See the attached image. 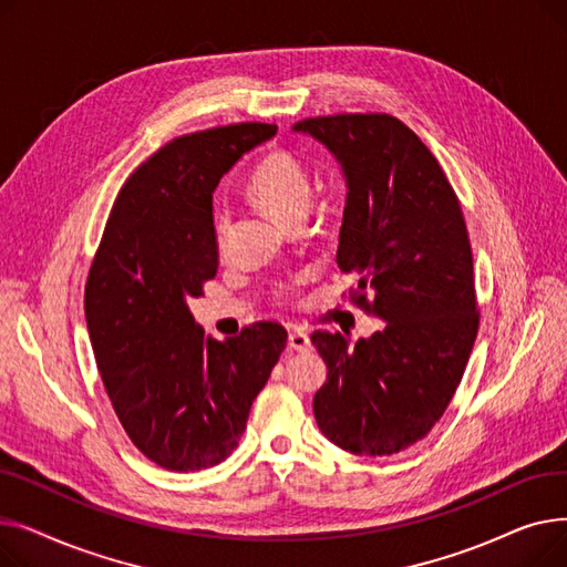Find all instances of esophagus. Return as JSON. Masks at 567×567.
I'll use <instances>...</instances> for the list:
<instances>
[{
	"label": "esophagus",
	"instance_id": "obj_1",
	"mask_svg": "<svg viewBox=\"0 0 567 567\" xmlns=\"http://www.w3.org/2000/svg\"><path fill=\"white\" fill-rule=\"evenodd\" d=\"M289 349H293V351H310V338H308V333H303V331H291L289 333Z\"/></svg>",
	"mask_w": 567,
	"mask_h": 567
}]
</instances>
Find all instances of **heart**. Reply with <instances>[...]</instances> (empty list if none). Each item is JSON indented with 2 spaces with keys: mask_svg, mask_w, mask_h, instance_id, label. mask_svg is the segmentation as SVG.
I'll return each instance as SVG.
<instances>
[{
  "mask_svg": "<svg viewBox=\"0 0 567 567\" xmlns=\"http://www.w3.org/2000/svg\"><path fill=\"white\" fill-rule=\"evenodd\" d=\"M248 190L259 199L268 212L287 225L301 223L312 202V174L308 165L287 148L268 152L250 172ZM229 229V214L225 206L214 212L216 244L223 248ZM280 293H289V285L280 287Z\"/></svg>",
  "mask_w": 567,
  "mask_h": 567,
  "instance_id": "heart-1",
  "label": "heart"
}]
</instances>
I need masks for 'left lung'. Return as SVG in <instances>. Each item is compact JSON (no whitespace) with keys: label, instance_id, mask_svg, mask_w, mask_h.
Returning a JSON list of instances; mask_svg holds the SVG:
<instances>
[{"label":"left lung","instance_id":"left-lung-1","mask_svg":"<svg viewBox=\"0 0 567 567\" xmlns=\"http://www.w3.org/2000/svg\"><path fill=\"white\" fill-rule=\"evenodd\" d=\"M342 163L338 266L349 301L385 321L368 340L315 331L329 365L315 419L338 449L383 457L430 434L478 336L473 255L460 199L423 140L385 112L310 116L293 126Z\"/></svg>","mask_w":567,"mask_h":567}]
</instances>
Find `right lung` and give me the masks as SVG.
<instances>
[{
    "instance_id": "obj_1",
    "label": "right lung",
    "mask_w": 567,
    "mask_h": 567,
    "mask_svg": "<svg viewBox=\"0 0 567 567\" xmlns=\"http://www.w3.org/2000/svg\"><path fill=\"white\" fill-rule=\"evenodd\" d=\"M276 131L246 122L167 142L118 190L89 268L86 329L112 409L135 449L167 471L231 455L287 344L278 321L220 342L186 306L218 274V182Z\"/></svg>"
}]
</instances>
